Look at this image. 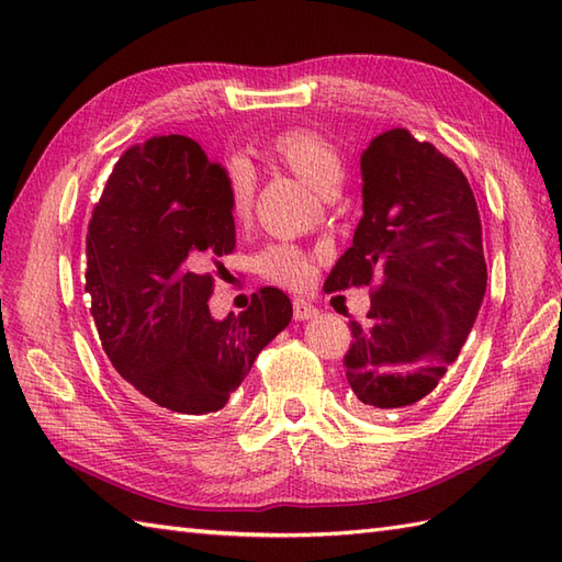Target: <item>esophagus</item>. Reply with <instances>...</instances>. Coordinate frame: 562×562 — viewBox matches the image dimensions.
<instances>
[{
    "label": "esophagus",
    "instance_id": "1",
    "mask_svg": "<svg viewBox=\"0 0 562 562\" xmlns=\"http://www.w3.org/2000/svg\"><path fill=\"white\" fill-rule=\"evenodd\" d=\"M292 306H294V318L296 321H308V318H314L318 314V308L314 304L304 302V300H294Z\"/></svg>",
    "mask_w": 562,
    "mask_h": 562
}]
</instances>
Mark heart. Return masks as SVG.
<instances>
[{
    "mask_svg": "<svg viewBox=\"0 0 562 562\" xmlns=\"http://www.w3.org/2000/svg\"><path fill=\"white\" fill-rule=\"evenodd\" d=\"M268 154L318 193H330L342 178V159L336 145L316 130H282L270 139ZM226 202H229V212L236 222H246L254 212L256 173L244 159L226 161ZM256 268L262 278L284 284V288H304L312 278L308 258L290 244H272L262 248L256 256Z\"/></svg>",
    "mask_w": 562,
    "mask_h": 562,
    "instance_id": "heart-1",
    "label": "heart"
}]
</instances>
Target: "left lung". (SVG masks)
<instances>
[{"instance_id":"left-lung-1","label":"left lung","mask_w":562,"mask_h":562,"mask_svg":"<svg viewBox=\"0 0 562 562\" xmlns=\"http://www.w3.org/2000/svg\"><path fill=\"white\" fill-rule=\"evenodd\" d=\"M362 220L326 292L376 282L350 321L345 376L362 413L413 411L457 360L485 296L481 214L461 169L408 130L362 151Z\"/></svg>"}]
</instances>
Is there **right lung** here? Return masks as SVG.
Listing matches in <instances>:
<instances>
[{"mask_svg":"<svg viewBox=\"0 0 562 562\" xmlns=\"http://www.w3.org/2000/svg\"><path fill=\"white\" fill-rule=\"evenodd\" d=\"M234 246L226 171L195 139L151 137L117 159L89 222L87 292L117 381L161 423L222 411L292 321L278 288L210 314V268Z\"/></svg>","mask_w":562,"mask_h":562,"instance_id":"right-lung-1","label":"right lung"}]
</instances>
